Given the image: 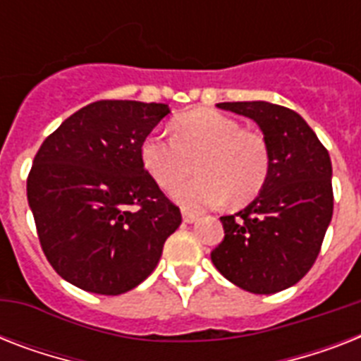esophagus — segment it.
<instances>
[{
	"label": "esophagus",
	"mask_w": 361,
	"mask_h": 361,
	"mask_svg": "<svg viewBox=\"0 0 361 361\" xmlns=\"http://www.w3.org/2000/svg\"><path fill=\"white\" fill-rule=\"evenodd\" d=\"M198 215L195 214V212H189V209H183V221L185 223H195L197 221Z\"/></svg>",
	"instance_id": "34e87169"
}]
</instances>
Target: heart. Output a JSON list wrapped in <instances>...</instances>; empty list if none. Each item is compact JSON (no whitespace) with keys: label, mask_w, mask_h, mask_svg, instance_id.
<instances>
[{"label":"heart","mask_w":361,"mask_h":361,"mask_svg":"<svg viewBox=\"0 0 361 361\" xmlns=\"http://www.w3.org/2000/svg\"><path fill=\"white\" fill-rule=\"evenodd\" d=\"M170 130L172 136L147 135L140 159L164 191L179 185L195 164L201 176L176 189L178 202L198 209L228 198L241 206L262 191L269 174V147L258 130L243 129L238 120L209 109L181 114Z\"/></svg>","instance_id":"1"}]
</instances>
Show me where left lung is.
<instances>
[{"label":"left lung","instance_id":"obj_1","mask_svg":"<svg viewBox=\"0 0 361 361\" xmlns=\"http://www.w3.org/2000/svg\"><path fill=\"white\" fill-rule=\"evenodd\" d=\"M262 129L269 174L245 209L221 217L225 238L212 262L252 294H275L313 268L334 214L331 161L313 129L294 110L266 103H219Z\"/></svg>","mask_w":361,"mask_h":361}]
</instances>
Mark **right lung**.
<instances>
[{
  "label": "right lung",
  "mask_w": 361,
  "mask_h": 361,
  "mask_svg": "<svg viewBox=\"0 0 361 361\" xmlns=\"http://www.w3.org/2000/svg\"><path fill=\"white\" fill-rule=\"evenodd\" d=\"M169 104L95 101L39 147L27 174L37 236L56 274L82 290L118 296L157 266L181 212L140 159Z\"/></svg>",
  "instance_id": "add662e5"
}]
</instances>
